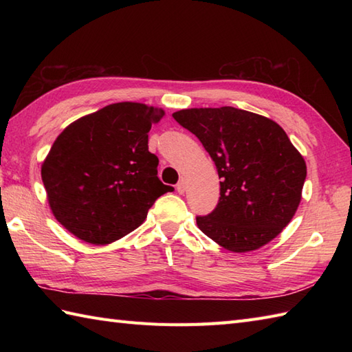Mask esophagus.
Segmentation results:
<instances>
[{"instance_id":"34e87169","label":"esophagus","mask_w":352,"mask_h":352,"mask_svg":"<svg viewBox=\"0 0 352 352\" xmlns=\"http://www.w3.org/2000/svg\"><path fill=\"white\" fill-rule=\"evenodd\" d=\"M186 186H188V182H186V178H182V180L178 182V184H177L178 193H184L186 192Z\"/></svg>"}]
</instances>
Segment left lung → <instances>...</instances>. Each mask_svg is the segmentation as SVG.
Wrapping results in <instances>:
<instances>
[{
  "mask_svg": "<svg viewBox=\"0 0 352 352\" xmlns=\"http://www.w3.org/2000/svg\"><path fill=\"white\" fill-rule=\"evenodd\" d=\"M175 121L201 140L221 178V197L197 226L222 248L250 252L278 236L301 203L307 166L272 119L234 107L183 109Z\"/></svg>",
  "mask_w": 352,
  "mask_h": 352,
  "instance_id": "8db88e82",
  "label": "left lung"
}]
</instances>
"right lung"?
<instances>
[{"label": "right lung", "instance_id": "right-lung-1", "mask_svg": "<svg viewBox=\"0 0 352 352\" xmlns=\"http://www.w3.org/2000/svg\"><path fill=\"white\" fill-rule=\"evenodd\" d=\"M163 116L146 104L115 102L58 134L41 174L51 213L71 234L92 245L115 242L174 190L159 180V159L148 151V133Z\"/></svg>", "mask_w": 352, "mask_h": 352}]
</instances>
